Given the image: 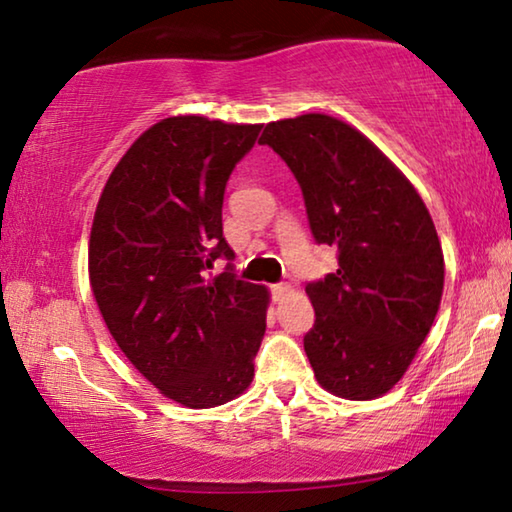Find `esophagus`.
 Listing matches in <instances>:
<instances>
[{"label":"esophagus","instance_id":"obj_1","mask_svg":"<svg viewBox=\"0 0 512 512\" xmlns=\"http://www.w3.org/2000/svg\"><path fill=\"white\" fill-rule=\"evenodd\" d=\"M271 291H273V298H275V300H282V298L287 296V293L291 291V287H289L287 282H280V284H273Z\"/></svg>","mask_w":512,"mask_h":512}]
</instances>
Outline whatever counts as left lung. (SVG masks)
<instances>
[{"mask_svg":"<svg viewBox=\"0 0 512 512\" xmlns=\"http://www.w3.org/2000/svg\"><path fill=\"white\" fill-rule=\"evenodd\" d=\"M259 144L287 162L316 244L339 268L305 291V352L318 384L375 400L402 379L427 339L445 284L440 239L404 173L357 128L320 112L266 124Z\"/></svg>","mask_w":512,"mask_h":512,"instance_id":"8db88e82","label":"left lung"}]
</instances>
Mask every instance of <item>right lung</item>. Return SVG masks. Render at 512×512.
Wrapping results in <instances>:
<instances>
[{
  "label": "right lung",
  "mask_w": 512,
  "mask_h": 512,
  "mask_svg": "<svg viewBox=\"0 0 512 512\" xmlns=\"http://www.w3.org/2000/svg\"><path fill=\"white\" fill-rule=\"evenodd\" d=\"M262 126L169 117L133 142L103 187L90 232V284L112 339L169 400H235L255 375L268 291L237 280L223 237L225 185Z\"/></svg>",
  "instance_id": "add662e5"
}]
</instances>
